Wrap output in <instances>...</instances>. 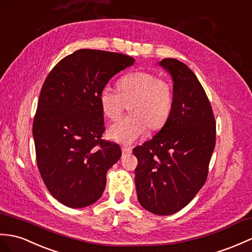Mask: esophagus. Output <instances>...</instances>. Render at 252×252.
I'll return each instance as SVG.
<instances>
[{"mask_svg":"<svg viewBox=\"0 0 252 252\" xmlns=\"http://www.w3.org/2000/svg\"><path fill=\"white\" fill-rule=\"evenodd\" d=\"M121 150H122V154H124V155H130L132 153L131 147H122Z\"/></svg>","mask_w":252,"mask_h":252,"instance_id":"1","label":"esophagus"}]
</instances>
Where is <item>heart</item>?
Listing matches in <instances>:
<instances>
[{
  "label": "heart",
  "mask_w": 252,
  "mask_h": 252,
  "mask_svg": "<svg viewBox=\"0 0 252 252\" xmlns=\"http://www.w3.org/2000/svg\"><path fill=\"white\" fill-rule=\"evenodd\" d=\"M118 90L107 85L98 96L102 112L109 120L118 121L127 107L131 112L109 128L108 135L113 140L132 144L144 135L147 127L157 131L165 126L174 104L172 86L165 79L139 71L124 76Z\"/></svg>",
  "instance_id": "1"
}]
</instances>
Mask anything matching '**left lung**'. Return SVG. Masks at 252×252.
<instances>
[{
	"instance_id": "1",
	"label": "left lung",
	"mask_w": 252,
	"mask_h": 252,
	"mask_svg": "<svg viewBox=\"0 0 252 252\" xmlns=\"http://www.w3.org/2000/svg\"><path fill=\"white\" fill-rule=\"evenodd\" d=\"M159 64L173 78L172 114L165 126L133 153L138 160L139 204L155 215L168 216L188 205L205 184L216 145V121L195 74L176 59Z\"/></svg>"
}]
</instances>
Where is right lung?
Here are the masks:
<instances>
[{"label": "right lung", "mask_w": 252, "mask_h": 252, "mask_svg": "<svg viewBox=\"0 0 252 252\" xmlns=\"http://www.w3.org/2000/svg\"><path fill=\"white\" fill-rule=\"evenodd\" d=\"M134 61L117 52L79 49L63 58L47 76L33 137L40 176L63 205L83 208L103 194L107 171L120 159L121 149L102 139L99 92Z\"/></svg>", "instance_id": "obj_1"}]
</instances>
